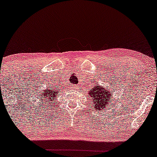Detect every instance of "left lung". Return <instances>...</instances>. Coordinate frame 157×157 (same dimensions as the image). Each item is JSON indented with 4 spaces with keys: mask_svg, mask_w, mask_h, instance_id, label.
Returning <instances> with one entry per match:
<instances>
[{
    "mask_svg": "<svg viewBox=\"0 0 157 157\" xmlns=\"http://www.w3.org/2000/svg\"><path fill=\"white\" fill-rule=\"evenodd\" d=\"M113 91L109 90V88H106L103 85H99L98 83L95 84L94 88H92L89 91V94L91 103L94 109H105L106 106H108V102L110 101V98H113Z\"/></svg>",
    "mask_w": 157,
    "mask_h": 157,
    "instance_id": "1",
    "label": "left lung"
}]
</instances>
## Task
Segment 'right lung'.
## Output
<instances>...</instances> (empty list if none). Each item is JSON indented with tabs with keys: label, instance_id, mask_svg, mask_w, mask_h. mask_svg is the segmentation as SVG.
<instances>
[{
	"label": "right lung",
	"instance_id": "add662e5",
	"mask_svg": "<svg viewBox=\"0 0 157 157\" xmlns=\"http://www.w3.org/2000/svg\"><path fill=\"white\" fill-rule=\"evenodd\" d=\"M59 95V90L57 88V86L56 85L51 86V85H50L49 86L47 87L46 89H43L42 91H41L39 100L41 102V104L47 102V103H49V106H51V105H54V103H56L55 101ZM47 103H45L44 106H48V104Z\"/></svg>",
	"mask_w": 157,
	"mask_h": 157
}]
</instances>
